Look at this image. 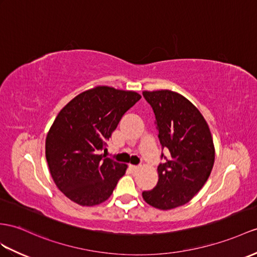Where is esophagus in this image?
Segmentation results:
<instances>
[{
  "label": "esophagus",
  "instance_id": "34e87169",
  "mask_svg": "<svg viewBox=\"0 0 257 257\" xmlns=\"http://www.w3.org/2000/svg\"><path fill=\"white\" fill-rule=\"evenodd\" d=\"M128 169L131 171H132V173H135V172H137L139 171V169H140V167H137V166H133V165H131L130 167H128Z\"/></svg>",
  "mask_w": 257,
  "mask_h": 257
}]
</instances>
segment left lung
Instances as JSON below:
<instances>
[{
    "instance_id": "left-lung-1",
    "label": "left lung",
    "mask_w": 257,
    "mask_h": 257,
    "mask_svg": "<svg viewBox=\"0 0 257 257\" xmlns=\"http://www.w3.org/2000/svg\"><path fill=\"white\" fill-rule=\"evenodd\" d=\"M153 108L162 150L158 183L144 191L143 198L159 209L189 203L208 180L215 161L214 142L208 124L195 105L170 90L144 91Z\"/></svg>"
}]
</instances>
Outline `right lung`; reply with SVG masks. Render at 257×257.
<instances>
[{
	"label": "right lung",
	"instance_id": "right-lung-1",
	"mask_svg": "<svg viewBox=\"0 0 257 257\" xmlns=\"http://www.w3.org/2000/svg\"><path fill=\"white\" fill-rule=\"evenodd\" d=\"M142 97L99 86L71 100L46 140V158L58 189L71 201L93 206L107 201L126 166L100 155L125 112Z\"/></svg>",
	"mask_w": 257,
	"mask_h": 257
}]
</instances>
